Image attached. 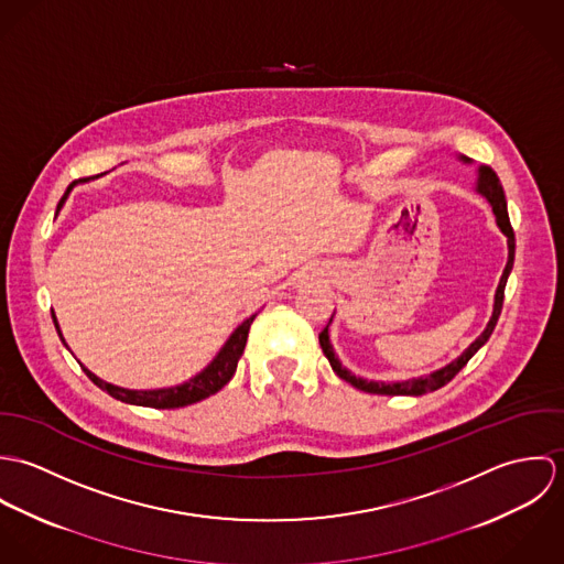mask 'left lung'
I'll return each instance as SVG.
<instances>
[{
    "label": "left lung",
    "instance_id": "left-lung-1",
    "mask_svg": "<svg viewBox=\"0 0 564 564\" xmlns=\"http://www.w3.org/2000/svg\"><path fill=\"white\" fill-rule=\"evenodd\" d=\"M478 191L482 193L484 197L490 202L492 206V213H495V219H497V226L501 228V232L508 237V262H506V269H503V275L499 280V286H497V293H495V306H492V317L486 325L482 334L454 360L449 362L447 367L425 376V378H416V380H405V382H395V384H384V382H367L362 378H356L354 373H349L340 362L338 358L334 356L332 351V345H329V336H327V325L323 327L322 334H319V345H322L323 354L325 358L329 360V367L334 369V373L349 382L354 389L358 391H365V393H371V395H423V393H432V391H438L441 387H445L447 382H452L458 371L471 360V356L482 347L484 343L490 338L497 319L501 315V306H503V291H506V282H508V275L512 271V262H514V232H512V226H510V219H508V208H506V195H503V188H501V182L497 177V173L490 169V166H482L480 169V180H478Z\"/></svg>",
    "mask_w": 564,
    "mask_h": 564
}]
</instances>
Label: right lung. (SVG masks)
Returning a JSON list of instances; mask_svg holds the SVG:
<instances>
[{
	"instance_id": "add662e5",
	"label": "right lung",
	"mask_w": 564,
	"mask_h": 564,
	"mask_svg": "<svg viewBox=\"0 0 564 564\" xmlns=\"http://www.w3.org/2000/svg\"><path fill=\"white\" fill-rule=\"evenodd\" d=\"M86 180V177H80ZM78 182V180H76ZM76 182H72L63 195V199L58 202V208L65 204L69 191L76 186ZM54 317V313H52ZM256 319V315H251L247 322H242L235 334L230 336V340L226 343V347L219 351V356L210 362L208 369H204L199 376H195L193 380H188L186 384L182 387H173V389H161V391H128V389H119V387H112L104 380H99L97 376H93L88 369H84V373L90 378L93 384H97L101 391H106L110 398L119 400V402L134 403V405H150V408H161V410H173V408H184V405H191V403L202 402L210 395H215L217 391H221L235 376L237 371V365H239V358H241L242 349H245V343H247V334H249V325ZM54 325L58 329V322L54 317ZM61 334V329H58ZM63 338V334H61ZM65 343V340H63Z\"/></svg>"
}]
</instances>
